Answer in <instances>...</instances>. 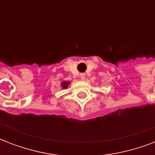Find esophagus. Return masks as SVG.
<instances>
[{
  "instance_id": "1",
  "label": "esophagus",
  "mask_w": 155,
  "mask_h": 155,
  "mask_svg": "<svg viewBox=\"0 0 155 155\" xmlns=\"http://www.w3.org/2000/svg\"><path fill=\"white\" fill-rule=\"evenodd\" d=\"M80 78L81 80H84L85 79V74L84 73H81L80 75Z\"/></svg>"
}]
</instances>
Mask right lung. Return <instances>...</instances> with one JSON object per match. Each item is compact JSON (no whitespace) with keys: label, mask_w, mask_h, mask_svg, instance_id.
<instances>
[{"label":"right lung","mask_w":155,"mask_h":155,"mask_svg":"<svg viewBox=\"0 0 155 155\" xmlns=\"http://www.w3.org/2000/svg\"><path fill=\"white\" fill-rule=\"evenodd\" d=\"M68 84H69V82H63L62 83V87H63V88H64V87H66V88H67L68 86Z\"/></svg>","instance_id":"add662e5"}]
</instances>
